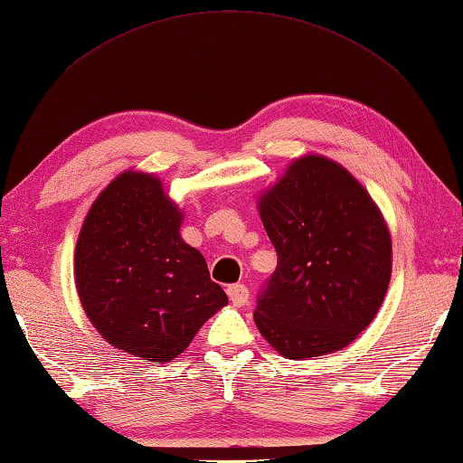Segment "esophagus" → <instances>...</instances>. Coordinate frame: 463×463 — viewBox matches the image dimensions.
Instances as JSON below:
<instances>
[{
  "label": "esophagus",
  "mask_w": 463,
  "mask_h": 463,
  "mask_svg": "<svg viewBox=\"0 0 463 463\" xmlns=\"http://www.w3.org/2000/svg\"><path fill=\"white\" fill-rule=\"evenodd\" d=\"M228 297L235 307H243V305H248L250 291H248V287H245V285L235 283V285L228 287Z\"/></svg>",
  "instance_id": "obj_1"
}]
</instances>
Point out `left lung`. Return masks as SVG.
<instances>
[{
    "instance_id": "obj_1",
    "label": "left lung",
    "mask_w": 463,
    "mask_h": 463,
    "mask_svg": "<svg viewBox=\"0 0 463 463\" xmlns=\"http://www.w3.org/2000/svg\"><path fill=\"white\" fill-rule=\"evenodd\" d=\"M277 267L253 321L277 353L311 358L353 343L390 283L392 243L366 190L341 164L305 156L260 202Z\"/></svg>"
}]
</instances>
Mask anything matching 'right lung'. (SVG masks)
I'll use <instances>...</instances> for the list:
<instances>
[{"instance_id":"add662e5","label":"right lung","mask_w":463,"mask_h":463,"mask_svg":"<svg viewBox=\"0 0 463 463\" xmlns=\"http://www.w3.org/2000/svg\"><path fill=\"white\" fill-rule=\"evenodd\" d=\"M180 223L158 178L125 172L100 192L77 240L80 305L105 341L142 361L176 358L228 305Z\"/></svg>"}]
</instances>
